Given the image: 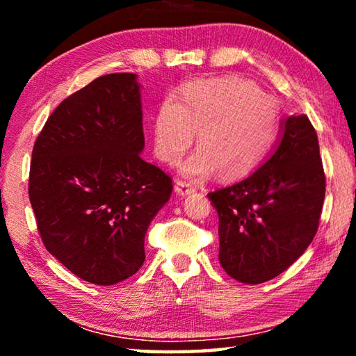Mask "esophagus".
<instances>
[{
    "label": "esophagus",
    "mask_w": 356,
    "mask_h": 356,
    "mask_svg": "<svg viewBox=\"0 0 356 356\" xmlns=\"http://www.w3.org/2000/svg\"><path fill=\"white\" fill-rule=\"evenodd\" d=\"M174 191H176L177 196H186V195H191V193H195L196 188L188 182H182V180H177L176 185H174Z\"/></svg>",
    "instance_id": "1"
}]
</instances>
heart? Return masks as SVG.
Wrapping results in <instances>:
<instances>
[{
    "mask_svg": "<svg viewBox=\"0 0 356 356\" xmlns=\"http://www.w3.org/2000/svg\"><path fill=\"white\" fill-rule=\"evenodd\" d=\"M278 102L259 84L227 75L195 81L166 99L154 118V147L176 165L195 144L201 149L180 168L184 176L206 179L218 170L225 179L243 177L267 159L280 131Z\"/></svg>",
    "mask_w": 356,
    "mask_h": 356,
    "instance_id": "b5f03b06",
    "label": "heart"
}]
</instances>
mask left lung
I'll return each mask as SVG.
<instances>
[{
    "label": "left lung",
    "mask_w": 356,
    "mask_h": 356,
    "mask_svg": "<svg viewBox=\"0 0 356 356\" xmlns=\"http://www.w3.org/2000/svg\"><path fill=\"white\" fill-rule=\"evenodd\" d=\"M207 196L218 212L220 264L231 278L261 284L287 270L314 238L325 197L309 119H282L278 143L261 168Z\"/></svg>",
    "instance_id": "8db88e82"
}]
</instances>
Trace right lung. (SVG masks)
Here are the masks:
<instances>
[{
  "mask_svg": "<svg viewBox=\"0 0 356 356\" xmlns=\"http://www.w3.org/2000/svg\"><path fill=\"white\" fill-rule=\"evenodd\" d=\"M143 149L135 74L104 75L72 94L35 140L29 201L38 229L78 278L111 286L141 268L147 227L172 191Z\"/></svg>",
  "mask_w": 356,
  "mask_h": 356,
  "instance_id": "add662e5",
  "label": "right lung"
}]
</instances>
